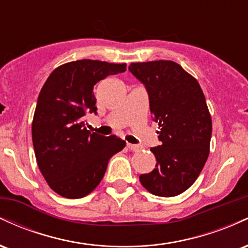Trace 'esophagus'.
<instances>
[{"mask_svg": "<svg viewBox=\"0 0 248 248\" xmlns=\"http://www.w3.org/2000/svg\"><path fill=\"white\" fill-rule=\"evenodd\" d=\"M127 147L129 150H133V152H138L140 149V147L138 144H132V143H127Z\"/></svg>", "mask_w": 248, "mask_h": 248, "instance_id": "34e87169", "label": "esophagus"}]
</instances>
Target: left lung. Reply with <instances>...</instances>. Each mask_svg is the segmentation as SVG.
<instances>
[{"mask_svg":"<svg viewBox=\"0 0 248 248\" xmlns=\"http://www.w3.org/2000/svg\"><path fill=\"white\" fill-rule=\"evenodd\" d=\"M129 71L146 87L161 144L150 149L155 169L140 176L150 193L173 197L195 183L209 157L212 120L198 81L171 61L132 62Z\"/></svg>","mask_w":248,"mask_h":248,"instance_id":"8db88e82","label":"left lung"}]
</instances>
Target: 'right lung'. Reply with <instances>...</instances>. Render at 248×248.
<instances>
[{"mask_svg":"<svg viewBox=\"0 0 248 248\" xmlns=\"http://www.w3.org/2000/svg\"><path fill=\"white\" fill-rule=\"evenodd\" d=\"M126 71V64L82 59L53 71L43 85L32 121L37 164L53 191L81 198L100 183L109 158L126 142L91 133L85 116L96 114V82Z\"/></svg>","mask_w":248,"mask_h":248,"instance_id":"add662e5","label":"right lung"}]
</instances>
